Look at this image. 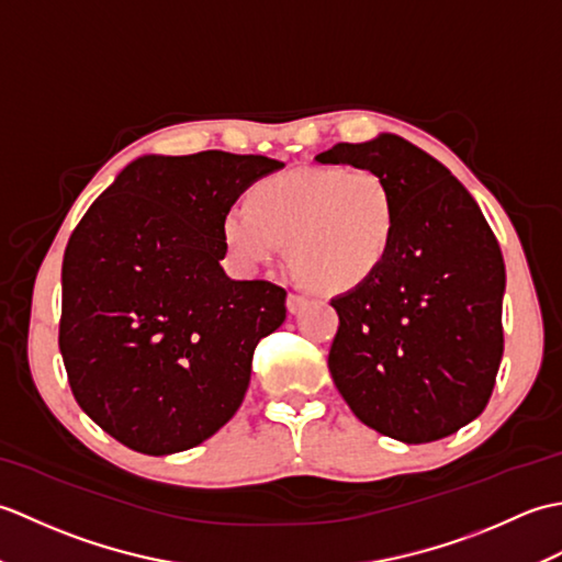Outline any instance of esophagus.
<instances>
[{"label":"esophagus","instance_id":"34e87169","mask_svg":"<svg viewBox=\"0 0 562 562\" xmlns=\"http://www.w3.org/2000/svg\"><path fill=\"white\" fill-rule=\"evenodd\" d=\"M306 304V296L304 294H300V292H290L288 294V308L292 314H296L300 312V308Z\"/></svg>","mask_w":562,"mask_h":562}]
</instances>
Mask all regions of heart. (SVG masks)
Returning <instances> with one entry per match:
<instances>
[{"label":"heart","instance_id":"b5f03b06","mask_svg":"<svg viewBox=\"0 0 562 562\" xmlns=\"http://www.w3.org/2000/svg\"><path fill=\"white\" fill-rule=\"evenodd\" d=\"M396 224V198L374 171L302 169L258 181L248 207L224 214L222 238L244 268L266 266L288 246L306 288L348 292L384 266Z\"/></svg>","mask_w":562,"mask_h":562}]
</instances>
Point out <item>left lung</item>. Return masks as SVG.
Returning <instances> with one entry per match:
<instances>
[{
  "instance_id": "left-lung-1",
  "label": "left lung",
  "mask_w": 562,
  "mask_h": 562,
  "mask_svg": "<svg viewBox=\"0 0 562 562\" xmlns=\"http://www.w3.org/2000/svg\"><path fill=\"white\" fill-rule=\"evenodd\" d=\"M321 164L374 171L398 207L389 258L330 306L328 369L352 413L405 445L453 435L483 413L503 360L505 262L469 190L398 135L340 142Z\"/></svg>"
}]
</instances>
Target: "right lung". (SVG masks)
Returning a JSON list of instances; mask_svg holds the SVG:
<instances>
[{"mask_svg":"<svg viewBox=\"0 0 562 562\" xmlns=\"http://www.w3.org/2000/svg\"><path fill=\"white\" fill-rule=\"evenodd\" d=\"M282 166L220 149L142 157L71 232L59 352L81 411L121 445L186 451L241 405L256 345L282 326L288 292L226 278L222 220Z\"/></svg>","mask_w":562,"mask_h":562,"instance_id":"obj_1","label":"right lung"}]
</instances>
